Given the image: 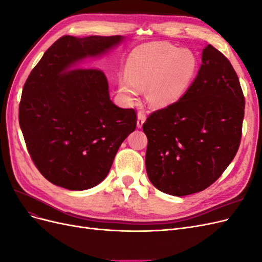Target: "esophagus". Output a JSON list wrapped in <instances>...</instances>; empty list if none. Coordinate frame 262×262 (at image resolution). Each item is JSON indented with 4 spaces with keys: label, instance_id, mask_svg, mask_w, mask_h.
Wrapping results in <instances>:
<instances>
[{
    "label": "esophagus",
    "instance_id": "1",
    "mask_svg": "<svg viewBox=\"0 0 262 262\" xmlns=\"http://www.w3.org/2000/svg\"><path fill=\"white\" fill-rule=\"evenodd\" d=\"M145 119H146V116H145V114L143 112H139L138 113V122H137L138 128H142V125H143Z\"/></svg>",
    "mask_w": 262,
    "mask_h": 262
}]
</instances>
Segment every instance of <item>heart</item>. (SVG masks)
I'll return each mask as SVG.
<instances>
[{
	"instance_id": "b5f03b06",
	"label": "heart",
	"mask_w": 262,
	"mask_h": 262,
	"mask_svg": "<svg viewBox=\"0 0 262 262\" xmlns=\"http://www.w3.org/2000/svg\"><path fill=\"white\" fill-rule=\"evenodd\" d=\"M195 55L187 49L155 42L134 49L126 61V71L119 77V87L125 98L133 99L140 90H146L152 106L164 107L176 101L186 92L195 74Z\"/></svg>"
}]
</instances>
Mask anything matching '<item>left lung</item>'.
<instances>
[{
    "instance_id": "8db88e82",
    "label": "left lung",
    "mask_w": 262,
    "mask_h": 262,
    "mask_svg": "<svg viewBox=\"0 0 262 262\" xmlns=\"http://www.w3.org/2000/svg\"><path fill=\"white\" fill-rule=\"evenodd\" d=\"M245 97L233 66L208 45L192 84L178 101L143 123L149 181L171 195H188L215 182L238 150Z\"/></svg>"
}]
</instances>
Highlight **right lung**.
I'll return each mask as SVG.
<instances>
[{
  "label": "right lung",
  "instance_id": "add662e5",
  "mask_svg": "<svg viewBox=\"0 0 262 262\" xmlns=\"http://www.w3.org/2000/svg\"><path fill=\"white\" fill-rule=\"evenodd\" d=\"M121 36L59 38L23 87L19 125L28 153L53 185L85 190L106 178L122 142L137 128L134 109L110 100L98 68L77 62L117 46Z\"/></svg>",
  "mask_w": 262,
  "mask_h": 262
}]
</instances>
